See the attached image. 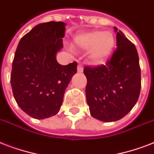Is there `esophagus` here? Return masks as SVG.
Wrapping results in <instances>:
<instances>
[{
  "mask_svg": "<svg viewBox=\"0 0 154 154\" xmlns=\"http://www.w3.org/2000/svg\"><path fill=\"white\" fill-rule=\"evenodd\" d=\"M77 72H83V65H82V64H78V65H77Z\"/></svg>",
  "mask_w": 154,
  "mask_h": 154,
  "instance_id": "obj_1",
  "label": "esophagus"
}]
</instances>
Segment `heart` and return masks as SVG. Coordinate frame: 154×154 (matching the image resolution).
Masks as SVG:
<instances>
[{"instance_id":"1","label":"heart","mask_w":154,"mask_h":154,"mask_svg":"<svg viewBox=\"0 0 154 154\" xmlns=\"http://www.w3.org/2000/svg\"><path fill=\"white\" fill-rule=\"evenodd\" d=\"M73 45L83 50H89L94 62H102L107 59L115 46V37L111 31L94 30L80 32L73 38Z\"/></svg>"}]
</instances>
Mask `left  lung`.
Returning <instances> with one entry per match:
<instances>
[{
	"label": "left lung",
	"instance_id": "obj_1",
	"mask_svg": "<svg viewBox=\"0 0 154 154\" xmlns=\"http://www.w3.org/2000/svg\"><path fill=\"white\" fill-rule=\"evenodd\" d=\"M117 49L105 65L85 66L87 104L92 117L102 122L122 119L131 111L141 91V69L135 45L122 31Z\"/></svg>",
	"mask_w": 154,
	"mask_h": 154
}]
</instances>
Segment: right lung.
Wrapping results in <instances>:
<instances>
[{"label":"right lung","instance_id":"right-lung-1","mask_svg":"<svg viewBox=\"0 0 154 154\" xmlns=\"http://www.w3.org/2000/svg\"><path fill=\"white\" fill-rule=\"evenodd\" d=\"M65 24L49 21L36 25L20 39L11 72L13 94L19 107L35 119L60 111L64 94L77 63L61 65L56 54L63 47Z\"/></svg>","mask_w":154,"mask_h":154}]
</instances>
